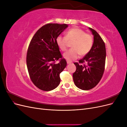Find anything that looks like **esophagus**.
<instances>
[{"label": "esophagus", "instance_id": "esophagus-1", "mask_svg": "<svg viewBox=\"0 0 127 127\" xmlns=\"http://www.w3.org/2000/svg\"><path fill=\"white\" fill-rule=\"evenodd\" d=\"M67 64H70L71 63V62H70V61H67Z\"/></svg>", "mask_w": 127, "mask_h": 127}]
</instances>
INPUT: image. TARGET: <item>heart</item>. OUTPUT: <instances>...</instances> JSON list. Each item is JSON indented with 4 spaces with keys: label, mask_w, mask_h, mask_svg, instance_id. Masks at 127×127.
<instances>
[{
    "label": "heart",
    "mask_w": 127,
    "mask_h": 127,
    "mask_svg": "<svg viewBox=\"0 0 127 127\" xmlns=\"http://www.w3.org/2000/svg\"><path fill=\"white\" fill-rule=\"evenodd\" d=\"M71 49L63 55L64 58L67 61L77 59L79 55L85 56L89 52L93 44V37L86 33L81 29L74 28L68 30L65 36L58 35L56 38V43L62 51L67 50L69 42H72Z\"/></svg>",
    "instance_id": "1"
}]
</instances>
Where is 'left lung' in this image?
Wrapping results in <instances>:
<instances>
[{
  "mask_svg": "<svg viewBox=\"0 0 127 127\" xmlns=\"http://www.w3.org/2000/svg\"><path fill=\"white\" fill-rule=\"evenodd\" d=\"M94 36V42L90 51L79 63L74 64L76 70L72 77L75 85L82 90H89L97 85L104 71L106 49L101 37L94 30L89 28Z\"/></svg>",
  "mask_w": 127,
  "mask_h": 127,
  "instance_id": "8db88e82",
  "label": "left lung"
}]
</instances>
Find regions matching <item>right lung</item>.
<instances>
[{
	"label": "right lung",
	"instance_id": "right-lung-1",
	"mask_svg": "<svg viewBox=\"0 0 127 127\" xmlns=\"http://www.w3.org/2000/svg\"><path fill=\"white\" fill-rule=\"evenodd\" d=\"M68 26L66 24H47L37 30L30 42L26 64L31 79L44 91L55 89L60 82V74L67 66L62 59L56 38ZM59 59L58 64L54 62Z\"/></svg>",
	"mask_w": 127,
	"mask_h": 127
}]
</instances>
